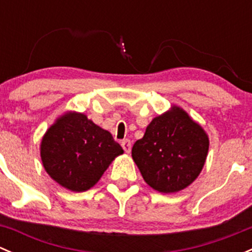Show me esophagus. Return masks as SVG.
<instances>
[{
    "instance_id": "obj_1",
    "label": "esophagus",
    "mask_w": 252,
    "mask_h": 252,
    "mask_svg": "<svg viewBox=\"0 0 252 252\" xmlns=\"http://www.w3.org/2000/svg\"><path fill=\"white\" fill-rule=\"evenodd\" d=\"M121 144H122V147H123L124 151H126V154H129V152H130V150H131V142H130V140L126 139V140L122 141Z\"/></svg>"
}]
</instances>
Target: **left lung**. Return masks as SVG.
<instances>
[{"label": "left lung", "instance_id": "left-lung-1", "mask_svg": "<svg viewBox=\"0 0 252 252\" xmlns=\"http://www.w3.org/2000/svg\"><path fill=\"white\" fill-rule=\"evenodd\" d=\"M210 139L205 129L182 107L172 105L155 117L131 157L147 185L164 194L189 187L201 173Z\"/></svg>", "mask_w": 252, "mask_h": 252}]
</instances>
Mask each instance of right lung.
Listing matches in <instances>:
<instances>
[{"instance_id": "right-lung-1", "label": "right lung", "mask_w": 252, "mask_h": 252, "mask_svg": "<svg viewBox=\"0 0 252 252\" xmlns=\"http://www.w3.org/2000/svg\"><path fill=\"white\" fill-rule=\"evenodd\" d=\"M123 152L110 131L75 111L58 117L40 144L47 174L61 187L75 192L91 189Z\"/></svg>"}]
</instances>
